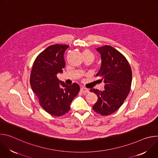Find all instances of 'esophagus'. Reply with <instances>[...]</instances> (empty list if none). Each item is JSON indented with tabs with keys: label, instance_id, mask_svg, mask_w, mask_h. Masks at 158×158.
<instances>
[{
	"label": "esophagus",
	"instance_id": "obj_1",
	"mask_svg": "<svg viewBox=\"0 0 158 158\" xmlns=\"http://www.w3.org/2000/svg\"><path fill=\"white\" fill-rule=\"evenodd\" d=\"M81 91L82 93H89V90H88L87 88H85V87H82L81 88Z\"/></svg>",
	"mask_w": 158,
	"mask_h": 158
}]
</instances>
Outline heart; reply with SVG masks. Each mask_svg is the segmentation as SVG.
<instances>
[{
  "label": "heart",
  "instance_id": "heart-1",
  "mask_svg": "<svg viewBox=\"0 0 158 158\" xmlns=\"http://www.w3.org/2000/svg\"><path fill=\"white\" fill-rule=\"evenodd\" d=\"M92 54L91 52H90L89 51H88V50H85L84 52H83V54Z\"/></svg>",
  "mask_w": 158,
  "mask_h": 158
}]
</instances>
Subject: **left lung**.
Instances as JSON below:
<instances>
[{"mask_svg": "<svg viewBox=\"0 0 158 158\" xmlns=\"http://www.w3.org/2000/svg\"><path fill=\"white\" fill-rule=\"evenodd\" d=\"M96 50L101 57V66L96 76L105 83V90L90 89L98 98L93 109L102 116H108L122 106L129 94L132 71L126 58L113 47L104 46Z\"/></svg>", "mask_w": 158, "mask_h": 158, "instance_id": "obj_1", "label": "left lung"}]
</instances>
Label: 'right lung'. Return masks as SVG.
Here are the masks:
<instances>
[{"instance_id": "add662e5", "label": "right lung", "mask_w": 158, "mask_h": 158, "mask_svg": "<svg viewBox=\"0 0 158 158\" xmlns=\"http://www.w3.org/2000/svg\"><path fill=\"white\" fill-rule=\"evenodd\" d=\"M69 47L55 44L47 48L36 57L31 73V86L40 106L54 116L59 117L69 112L80 90L78 84L68 85L57 77L65 67L64 54Z\"/></svg>"}]
</instances>
